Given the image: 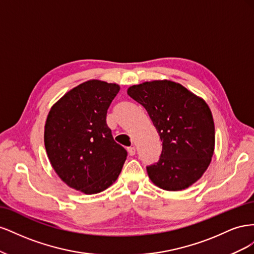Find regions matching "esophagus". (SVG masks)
Returning <instances> with one entry per match:
<instances>
[{"label":"esophagus","instance_id":"obj_1","mask_svg":"<svg viewBox=\"0 0 254 254\" xmlns=\"http://www.w3.org/2000/svg\"><path fill=\"white\" fill-rule=\"evenodd\" d=\"M127 150H128V153H129L130 156H134L135 155V148L133 147V146H130V147L127 148Z\"/></svg>","mask_w":254,"mask_h":254}]
</instances>
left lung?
<instances>
[{"label": "left lung", "mask_w": 254, "mask_h": 254, "mask_svg": "<svg viewBox=\"0 0 254 254\" xmlns=\"http://www.w3.org/2000/svg\"><path fill=\"white\" fill-rule=\"evenodd\" d=\"M127 93L147 111L162 141L159 161L146 167L150 180L175 191L200 179L215 145L214 121L206 103L171 80L135 84Z\"/></svg>", "instance_id": "8db88e82"}]
</instances>
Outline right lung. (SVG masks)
Returning <instances> with one entry per match:
<instances>
[{
	"instance_id": "add662e5",
	"label": "right lung",
	"mask_w": 254,
	"mask_h": 254,
	"mask_svg": "<svg viewBox=\"0 0 254 254\" xmlns=\"http://www.w3.org/2000/svg\"><path fill=\"white\" fill-rule=\"evenodd\" d=\"M119 91V84L102 80L80 83L52 107L45 122L44 145L54 171L84 194L108 189L127 158L106 122Z\"/></svg>"
}]
</instances>
